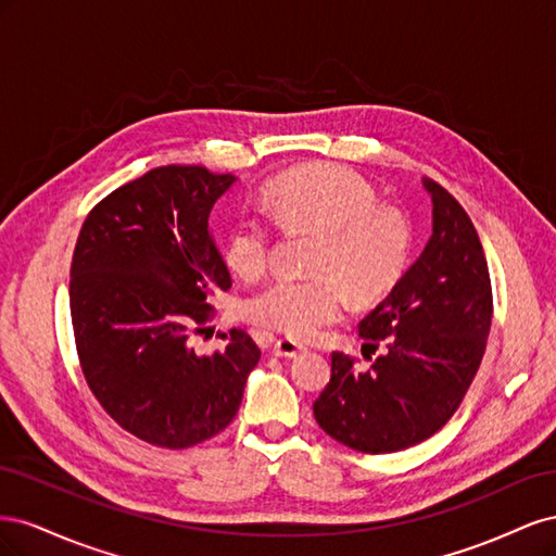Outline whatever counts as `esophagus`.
I'll list each match as a JSON object with an SVG mask.
<instances>
[{
	"mask_svg": "<svg viewBox=\"0 0 556 556\" xmlns=\"http://www.w3.org/2000/svg\"><path fill=\"white\" fill-rule=\"evenodd\" d=\"M304 350H306L304 345H299V343H294V341H290V339H278V341L274 343V355H276V357H288V359H292V357L301 355V352H304Z\"/></svg>",
	"mask_w": 556,
	"mask_h": 556,
	"instance_id": "34e87169",
	"label": "esophagus"
}]
</instances>
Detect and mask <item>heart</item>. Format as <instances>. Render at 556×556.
<instances>
[{"label":"heart","mask_w":556,"mask_h":556,"mask_svg":"<svg viewBox=\"0 0 556 556\" xmlns=\"http://www.w3.org/2000/svg\"><path fill=\"white\" fill-rule=\"evenodd\" d=\"M376 188L341 164H308L266 182L264 208L290 231L317 233L315 278H280L248 299L252 323L290 339H311L339 319L348 290L371 304L394 290L410 260V225L396 206L376 201ZM225 262L233 274L257 280L271 262V229L243 215L225 237Z\"/></svg>","instance_id":"obj_1"}]
</instances>
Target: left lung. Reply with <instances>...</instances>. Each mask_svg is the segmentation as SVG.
<instances>
[{
	"label": "left lung",
	"instance_id": "left-lung-1",
	"mask_svg": "<svg viewBox=\"0 0 556 556\" xmlns=\"http://www.w3.org/2000/svg\"><path fill=\"white\" fill-rule=\"evenodd\" d=\"M425 190L433 204L431 239L359 323L364 348L382 345V355L362 371L333 352L331 380L313 403L325 433L366 454L413 447L445 427L478 374L492 327L478 231L439 182L425 180Z\"/></svg>",
	"mask_w": 556,
	"mask_h": 556
}]
</instances>
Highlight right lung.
<instances>
[{
	"label": "right lung",
	"mask_w": 556,
	"mask_h": 556,
	"mask_svg": "<svg viewBox=\"0 0 556 556\" xmlns=\"http://www.w3.org/2000/svg\"><path fill=\"white\" fill-rule=\"evenodd\" d=\"M237 176L169 164L113 190L80 227L70 280L78 362L102 408L169 450L220 433L239 413L260 348L231 329L197 355L211 296L231 288L208 215Z\"/></svg>",
	"instance_id": "add662e5"
}]
</instances>
